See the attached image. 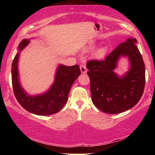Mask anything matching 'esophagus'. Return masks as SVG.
Returning <instances> with one entry per match:
<instances>
[{"instance_id": "obj_1", "label": "esophagus", "mask_w": 155, "mask_h": 155, "mask_svg": "<svg viewBox=\"0 0 155 155\" xmlns=\"http://www.w3.org/2000/svg\"><path fill=\"white\" fill-rule=\"evenodd\" d=\"M80 70H81V72L83 73V74H85V73L87 72V69H86V68L84 65H80Z\"/></svg>"}]
</instances>
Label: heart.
I'll return each instance as SVG.
<instances>
[{"mask_svg":"<svg viewBox=\"0 0 155 155\" xmlns=\"http://www.w3.org/2000/svg\"><path fill=\"white\" fill-rule=\"evenodd\" d=\"M96 44H90V45L87 46V48H85V51H91L96 48ZM109 46H103L102 47H100L99 48L96 49L95 51L94 52V53L92 54V57L94 59H95L96 60H102L103 59L105 56L107 55V52L109 51Z\"/></svg>","mask_w":155,"mask_h":155,"instance_id":"b5f03b06","label":"heart"}]
</instances>
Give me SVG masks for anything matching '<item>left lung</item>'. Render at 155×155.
Masks as SVG:
<instances>
[{"mask_svg":"<svg viewBox=\"0 0 155 155\" xmlns=\"http://www.w3.org/2000/svg\"><path fill=\"white\" fill-rule=\"evenodd\" d=\"M136 44V39L128 38L103 61L91 60L87 63L91 101L101 111L120 114L134 107L142 96L146 81L145 65ZM122 56L128 57L130 67L124 75L120 77L114 70Z\"/></svg>","mask_w":155,"mask_h":155,"instance_id":"8db88e82","label":"left lung"}]
</instances>
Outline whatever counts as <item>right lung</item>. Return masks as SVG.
<instances>
[{
    "mask_svg": "<svg viewBox=\"0 0 155 155\" xmlns=\"http://www.w3.org/2000/svg\"><path fill=\"white\" fill-rule=\"evenodd\" d=\"M29 41L28 39H24L19 44L18 52L12 63V80L14 95L20 105L31 114L38 115L56 114L67 103L70 88L81 74L79 66L59 64L56 70L54 82L49 90L41 94L29 95L21 85L18 70L20 52L29 44Z\"/></svg>",
    "mask_w": 155,
    "mask_h": 155,
    "instance_id": "obj_1",
    "label": "right lung"
}]
</instances>
